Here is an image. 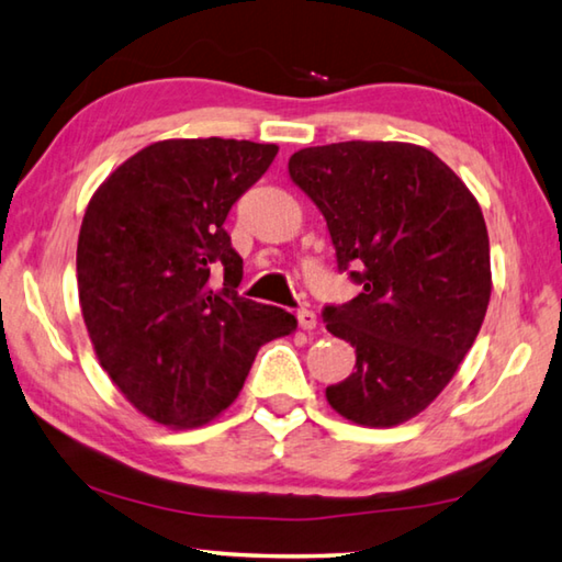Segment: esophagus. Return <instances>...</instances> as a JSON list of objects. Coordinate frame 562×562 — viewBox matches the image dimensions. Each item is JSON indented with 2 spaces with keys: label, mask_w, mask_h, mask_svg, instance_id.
Segmentation results:
<instances>
[{
  "label": "esophagus",
  "mask_w": 562,
  "mask_h": 562,
  "mask_svg": "<svg viewBox=\"0 0 562 562\" xmlns=\"http://www.w3.org/2000/svg\"><path fill=\"white\" fill-rule=\"evenodd\" d=\"M297 322H300V327L302 329H315L317 327V315L312 310H300L297 312Z\"/></svg>",
  "instance_id": "34e87169"
}]
</instances>
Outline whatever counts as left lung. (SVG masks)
I'll return each mask as SVG.
<instances>
[{"label":"left lung","mask_w":562,"mask_h":562,"mask_svg":"<svg viewBox=\"0 0 562 562\" xmlns=\"http://www.w3.org/2000/svg\"><path fill=\"white\" fill-rule=\"evenodd\" d=\"M290 178L325 215L339 270L361 284L325 307L357 364L327 402L372 429L422 414L469 355L491 300L481 205L431 150L398 140L302 148Z\"/></svg>","instance_id":"8db88e82"}]
</instances>
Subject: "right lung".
I'll return each instance as SVG.
<instances>
[{
  "instance_id": "right-lung-1",
  "label": "right lung",
  "mask_w": 562,
  "mask_h": 562,
  "mask_svg": "<svg viewBox=\"0 0 562 562\" xmlns=\"http://www.w3.org/2000/svg\"><path fill=\"white\" fill-rule=\"evenodd\" d=\"M274 156L278 146L252 140H158L89 201L76 247L81 315L103 372L158 424L213 422L265 341L297 329L290 312L237 294L243 258L225 231Z\"/></svg>"
}]
</instances>
